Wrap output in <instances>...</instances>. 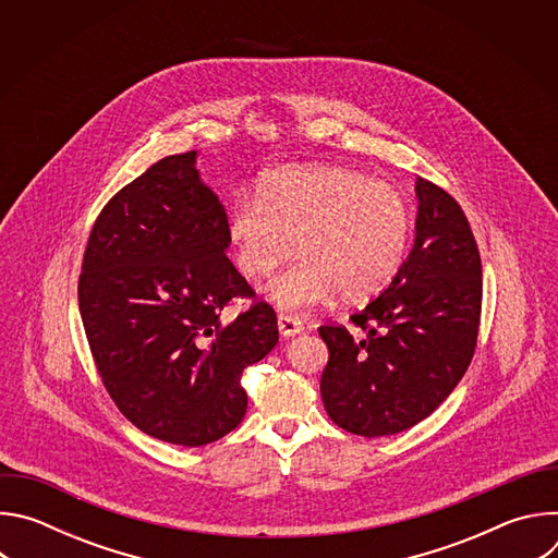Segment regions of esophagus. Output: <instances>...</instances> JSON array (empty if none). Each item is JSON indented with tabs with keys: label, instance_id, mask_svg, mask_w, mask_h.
I'll list each match as a JSON object with an SVG mask.
<instances>
[{
	"label": "esophagus",
	"instance_id": "34e87169",
	"mask_svg": "<svg viewBox=\"0 0 558 558\" xmlns=\"http://www.w3.org/2000/svg\"><path fill=\"white\" fill-rule=\"evenodd\" d=\"M278 331H280L282 338H293V336H298V333L304 331V325H302L300 317L280 313V315H278Z\"/></svg>",
	"mask_w": 558,
	"mask_h": 558
}]
</instances>
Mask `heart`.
<instances>
[{
	"label": "heart",
	"mask_w": 558,
	"mask_h": 558,
	"mask_svg": "<svg viewBox=\"0 0 558 558\" xmlns=\"http://www.w3.org/2000/svg\"><path fill=\"white\" fill-rule=\"evenodd\" d=\"M411 209L392 185L340 166L287 168L265 177L258 198L235 201L227 241L247 278L269 276L293 252L300 258L269 282L284 311L364 300L400 271L411 243Z\"/></svg>",
	"instance_id": "obj_1"
}]
</instances>
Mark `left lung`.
<instances>
[{
    "label": "left lung",
    "instance_id": "8db88e82",
    "mask_svg": "<svg viewBox=\"0 0 558 558\" xmlns=\"http://www.w3.org/2000/svg\"><path fill=\"white\" fill-rule=\"evenodd\" d=\"M409 258L344 327H320L329 364L320 379L329 417L362 437L402 433L426 420L463 377L482 317V258L457 201L415 181Z\"/></svg>",
    "mask_w": 558,
    "mask_h": 558
}]
</instances>
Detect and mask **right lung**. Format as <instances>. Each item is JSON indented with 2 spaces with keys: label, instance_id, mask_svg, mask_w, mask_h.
<instances>
[{
  "label": "right lung",
  "instance_id": "1",
  "mask_svg": "<svg viewBox=\"0 0 558 558\" xmlns=\"http://www.w3.org/2000/svg\"><path fill=\"white\" fill-rule=\"evenodd\" d=\"M198 151L166 156L99 214L78 278V311L99 375L145 435L205 446L243 422L241 375L278 344L276 313L227 258V214L196 170Z\"/></svg>",
  "mask_w": 558,
  "mask_h": 558
}]
</instances>
